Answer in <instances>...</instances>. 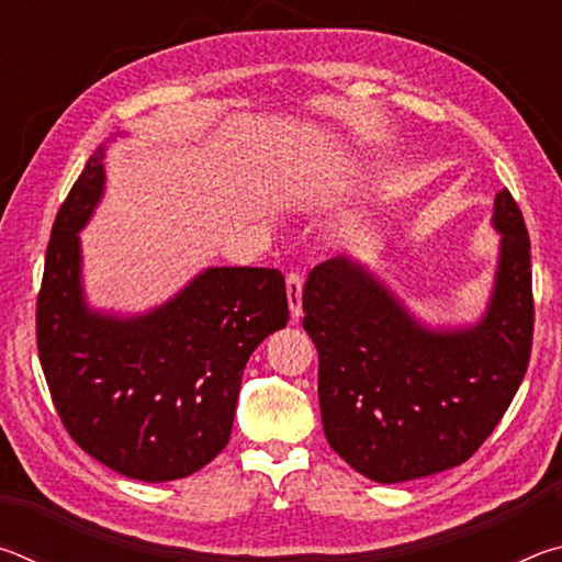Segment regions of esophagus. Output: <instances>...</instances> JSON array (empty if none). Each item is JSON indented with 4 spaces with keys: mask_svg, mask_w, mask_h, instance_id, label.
<instances>
[{
    "mask_svg": "<svg viewBox=\"0 0 562 562\" xmlns=\"http://www.w3.org/2000/svg\"><path fill=\"white\" fill-rule=\"evenodd\" d=\"M288 302H290L292 325H297L302 317V274L300 272L288 274Z\"/></svg>",
    "mask_w": 562,
    "mask_h": 562,
    "instance_id": "obj_1",
    "label": "esophagus"
}]
</instances>
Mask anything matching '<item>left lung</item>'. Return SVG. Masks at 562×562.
I'll use <instances>...</instances> for the list:
<instances>
[{
	"mask_svg": "<svg viewBox=\"0 0 562 562\" xmlns=\"http://www.w3.org/2000/svg\"><path fill=\"white\" fill-rule=\"evenodd\" d=\"M498 268L483 317L431 329L339 255L310 272L304 329L319 355L322 426L331 449L376 483L453 469L479 451L526 376L532 345L530 240L508 190L493 201Z\"/></svg>",
	"mask_w": 562,
	"mask_h": 562,
	"instance_id": "left-lung-1",
	"label": "left lung"
}]
</instances>
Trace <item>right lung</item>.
Returning <instances> with one entry per match:
<instances>
[{
    "instance_id": "1",
    "label": "right lung",
    "mask_w": 562,
    "mask_h": 562,
    "mask_svg": "<svg viewBox=\"0 0 562 562\" xmlns=\"http://www.w3.org/2000/svg\"><path fill=\"white\" fill-rule=\"evenodd\" d=\"M99 146L59 207L36 300V345L66 431L93 459L148 483L186 479L225 449L247 359L290 319L280 270L207 268L168 302L91 310L81 237L106 188Z\"/></svg>"
}]
</instances>
